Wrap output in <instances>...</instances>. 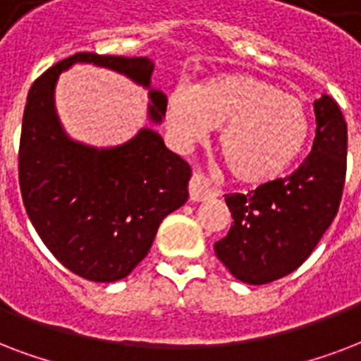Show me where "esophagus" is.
Listing matches in <instances>:
<instances>
[{
  "instance_id": "obj_1",
  "label": "esophagus",
  "mask_w": 361,
  "mask_h": 361,
  "mask_svg": "<svg viewBox=\"0 0 361 361\" xmlns=\"http://www.w3.org/2000/svg\"><path fill=\"white\" fill-rule=\"evenodd\" d=\"M188 192L190 201H205L207 197H211L212 195L211 183H209L203 175H194V177L190 178Z\"/></svg>"
}]
</instances>
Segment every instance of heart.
<instances>
[{"mask_svg":"<svg viewBox=\"0 0 361 361\" xmlns=\"http://www.w3.org/2000/svg\"><path fill=\"white\" fill-rule=\"evenodd\" d=\"M167 128L180 145L205 139L222 128L220 154L231 175L245 184L275 180L303 152L309 139L305 105L271 80L230 73L197 82L167 99Z\"/></svg>","mask_w":361,"mask_h":361,"instance_id":"obj_1","label":"heart"}]
</instances>
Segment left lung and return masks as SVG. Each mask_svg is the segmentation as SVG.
Listing matches in <instances>:
<instances>
[{
  "instance_id": "1",
  "label": "left lung",
  "mask_w": 361,
  "mask_h": 361,
  "mask_svg": "<svg viewBox=\"0 0 361 361\" xmlns=\"http://www.w3.org/2000/svg\"><path fill=\"white\" fill-rule=\"evenodd\" d=\"M312 150L292 175L245 194H226L228 235L214 252L247 284H267L305 262L339 211L346 175V122L334 97L314 102Z\"/></svg>"
}]
</instances>
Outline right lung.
I'll return each instance as SVG.
<instances>
[{"label": "right lung", "instance_id": "obj_1", "mask_svg": "<svg viewBox=\"0 0 361 361\" xmlns=\"http://www.w3.org/2000/svg\"><path fill=\"white\" fill-rule=\"evenodd\" d=\"M77 61L109 67L149 86L147 58L79 52L47 69L30 88L22 118L18 183L33 228L61 265L94 282L124 279L149 254L160 222L188 200L192 169L156 131L141 130L116 149L67 139L54 109L58 75ZM150 120L167 97L150 92Z\"/></svg>", "mask_w": 361, "mask_h": 361}]
</instances>
